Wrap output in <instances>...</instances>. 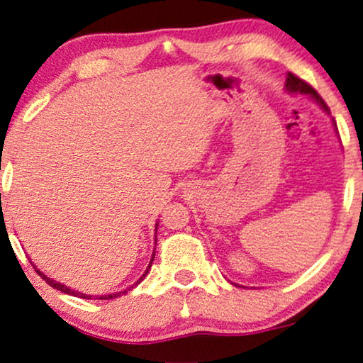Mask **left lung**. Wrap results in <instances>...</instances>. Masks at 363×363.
<instances>
[{"label":"left lung","mask_w":363,"mask_h":363,"mask_svg":"<svg viewBox=\"0 0 363 363\" xmlns=\"http://www.w3.org/2000/svg\"><path fill=\"white\" fill-rule=\"evenodd\" d=\"M286 89L289 91V93H301V94L311 96L312 99H315L317 103L322 106V109L325 111V113H328L327 104L323 103V99L320 98V96H318L317 91L313 89L311 84H307L306 81H302L301 77H297L296 74H292V72H289V74H287V79H286Z\"/></svg>","instance_id":"obj_1"}]
</instances>
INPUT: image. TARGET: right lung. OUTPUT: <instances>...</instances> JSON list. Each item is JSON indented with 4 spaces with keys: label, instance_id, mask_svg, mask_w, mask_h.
<instances>
[{
    "label": "right lung",
    "instance_id": "add662e5",
    "mask_svg": "<svg viewBox=\"0 0 363 363\" xmlns=\"http://www.w3.org/2000/svg\"><path fill=\"white\" fill-rule=\"evenodd\" d=\"M156 230H157V224H156ZM156 254V252H154ZM154 254H152V257H151V262H149V265H147V269H146V272H144L143 275H141V279L138 280L136 284H133L131 287H128V289H124V291H121V292H116V294H108V296H96V298H101V301H108V298H116V297H119V296H124V294H128L129 291H131V289H134L138 286V284H141L143 280H144V277H146L147 275V272H149V269H151V264H152V260H154ZM33 267H35V270L38 272V275H40V277L43 279V280H46L48 284H50V286L52 287V289H57V291H61V292H65V294H69V296H74V297H81V298H93V296H88V294H83V292H77V291H72V289H69V287H66L65 284H60V282H56V280H52V279H50L48 277V275H45L41 272L40 269H36V265H33Z\"/></svg>",
    "mask_w": 363,
    "mask_h": 363
}]
</instances>
